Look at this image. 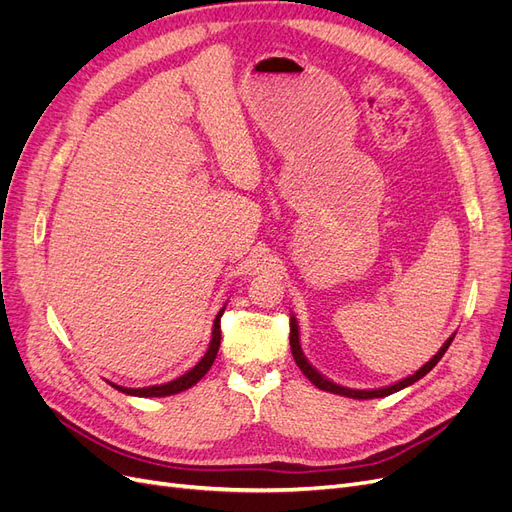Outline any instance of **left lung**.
I'll return each mask as SVG.
<instances>
[{
	"instance_id": "left-lung-1",
	"label": "left lung",
	"mask_w": 512,
	"mask_h": 512,
	"mask_svg": "<svg viewBox=\"0 0 512 512\" xmlns=\"http://www.w3.org/2000/svg\"><path fill=\"white\" fill-rule=\"evenodd\" d=\"M453 337L456 335H451L447 342L443 344V348L434 354L430 361L424 365V367H420L418 371H415L413 375H409V377H405V380H401V382H396V384H392V386H386V388H377V390H352V388H346V386H339V384H335V382H331V380H327L325 375H320L310 363H308V358L304 356V352H301V346H299V327H297V320H295V316H291V352H293V358H295V363H297V367L304 371V375L308 377V380L316 386V388H320V390H327V392H333V394H339V396H348V399H382V396H388V394H392V392H399V390H403V388H407V386H411V384H415L418 380H422V377L428 373V371H432V367L437 365L441 358H443V354H445V350L449 348V344L453 342Z\"/></svg>"
}]
</instances>
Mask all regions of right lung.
Returning a JSON list of instances; mask_svg holds the SVG:
<instances>
[{
    "mask_svg": "<svg viewBox=\"0 0 512 512\" xmlns=\"http://www.w3.org/2000/svg\"><path fill=\"white\" fill-rule=\"evenodd\" d=\"M223 310L225 306L219 310L217 318H215V325H213V337H211V344H208V350L206 354L200 358V363L196 367L189 369L187 373H183L181 377H177V380L173 382H166V384H160V386H147V388H124V386H118V384H111L116 390L124 392V394H130V396H170V394H177V392H183L187 388H192L194 384H198L202 377L206 375V371L213 367L215 358H217V352H219V344H221V316H223Z\"/></svg>",
    "mask_w": 512,
    "mask_h": 512,
    "instance_id": "1",
    "label": "right lung"
}]
</instances>
